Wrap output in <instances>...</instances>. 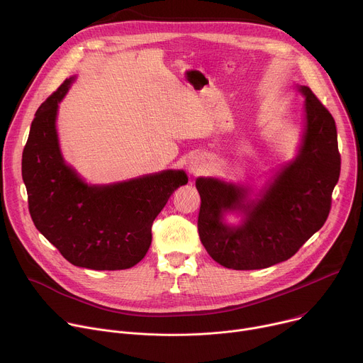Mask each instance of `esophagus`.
<instances>
[{
	"mask_svg": "<svg viewBox=\"0 0 363 363\" xmlns=\"http://www.w3.org/2000/svg\"><path fill=\"white\" fill-rule=\"evenodd\" d=\"M206 169V160L201 157V156H193L190 160H189V173L193 174V176H197L200 174L203 170Z\"/></svg>",
	"mask_w": 363,
	"mask_h": 363,
	"instance_id": "34e87169",
	"label": "esophagus"
}]
</instances>
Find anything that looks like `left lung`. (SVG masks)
<instances>
[{"label": "left lung", "instance_id": "left-lung-1", "mask_svg": "<svg viewBox=\"0 0 363 363\" xmlns=\"http://www.w3.org/2000/svg\"><path fill=\"white\" fill-rule=\"evenodd\" d=\"M296 155L260 184L219 177L196 179L201 197L199 236L213 260L235 270H255L291 259L326 222L339 180L340 156L332 114L306 86ZM236 213V224L227 222Z\"/></svg>", "mask_w": 363, "mask_h": 363}]
</instances>
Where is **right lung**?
Instances as JSON below:
<instances>
[{"instance_id": "right-lung-1", "label": "right lung", "mask_w": 363, "mask_h": 363, "mask_svg": "<svg viewBox=\"0 0 363 363\" xmlns=\"http://www.w3.org/2000/svg\"><path fill=\"white\" fill-rule=\"evenodd\" d=\"M76 76L67 79L37 110L23 152V180L38 232L71 264L123 270L137 264L152 245V226L184 170H162L134 179L87 183L60 149L58 106Z\"/></svg>"}]
</instances>
